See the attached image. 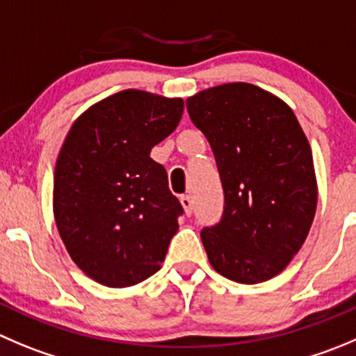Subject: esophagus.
<instances>
[{"label":"esophagus","instance_id":"1","mask_svg":"<svg viewBox=\"0 0 356 356\" xmlns=\"http://www.w3.org/2000/svg\"><path fill=\"white\" fill-rule=\"evenodd\" d=\"M180 202H181V206H184V209H185V215H191L192 208H194V201H192L191 195H181Z\"/></svg>","mask_w":356,"mask_h":356}]
</instances>
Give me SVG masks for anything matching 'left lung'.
<instances>
[{"label": "left lung", "instance_id": "obj_1", "mask_svg": "<svg viewBox=\"0 0 356 356\" xmlns=\"http://www.w3.org/2000/svg\"><path fill=\"white\" fill-rule=\"evenodd\" d=\"M222 178V222L201 234L213 269L253 285L277 276L309 234L318 185L309 141L292 108L253 83L232 82L187 99Z\"/></svg>", "mask_w": 356, "mask_h": 356}]
</instances>
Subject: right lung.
Returning a JSON list of instances; mask_svg holds the SVG:
<instances>
[{
  "instance_id": "add662e5",
  "label": "right lung",
  "mask_w": 356,
  "mask_h": 356,
  "mask_svg": "<svg viewBox=\"0 0 356 356\" xmlns=\"http://www.w3.org/2000/svg\"><path fill=\"white\" fill-rule=\"evenodd\" d=\"M181 113V97L125 89L87 108L66 134L54 218L73 262L101 285H138L164 262L184 209L150 152Z\"/></svg>"
}]
</instances>
